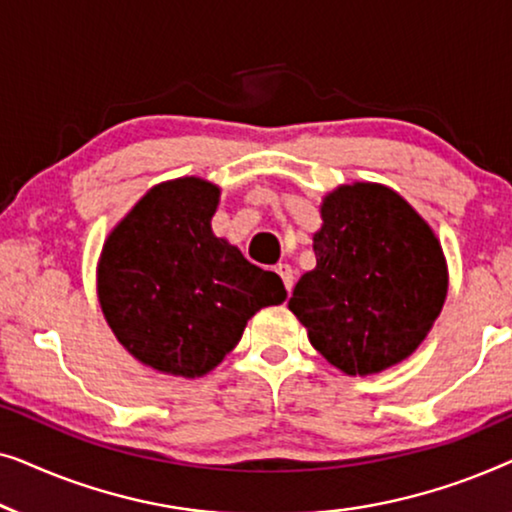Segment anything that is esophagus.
<instances>
[{
    "label": "esophagus",
    "instance_id": "1",
    "mask_svg": "<svg viewBox=\"0 0 512 512\" xmlns=\"http://www.w3.org/2000/svg\"><path fill=\"white\" fill-rule=\"evenodd\" d=\"M275 272H277L279 277H282L286 291L291 293V289H293V270H291V265L289 263H277L275 265Z\"/></svg>",
    "mask_w": 512,
    "mask_h": 512
}]
</instances>
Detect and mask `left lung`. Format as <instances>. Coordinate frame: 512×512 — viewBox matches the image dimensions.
Returning <instances> with one entry per match:
<instances>
[{
  "label": "left lung",
  "instance_id": "left-lung-1",
  "mask_svg": "<svg viewBox=\"0 0 512 512\" xmlns=\"http://www.w3.org/2000/svg\"><path fill=\"white\" fill-rule=\"evenodd\" d=\"M317 265L298 279L289 310L345 375L382 373L422 345L447 296L436 233L382 184L338 186L321 202Z\"/></svg>",
  "mask_w": 512,
  "mask_h": 512
}]
</instances>
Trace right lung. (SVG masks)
<instances>
[{
	"mask_svg": "<svg viewBox=\"0 0 512 512\" xmlns=\"http://www.w3.org/2000/svg\"><path fill=\"white\" fill-rule=\"evenodd\" d=\"M219 195L200 177L153 186L111 230L97 263V298L111 331L165 375H207L261 307L286 300L275 272L214 235Z\"/></svg>",
	"mask_w": 512,
	"mask_h": 512,
	"instance_id": "add662e5",
	"label": "right lung"
}]
</instances>
